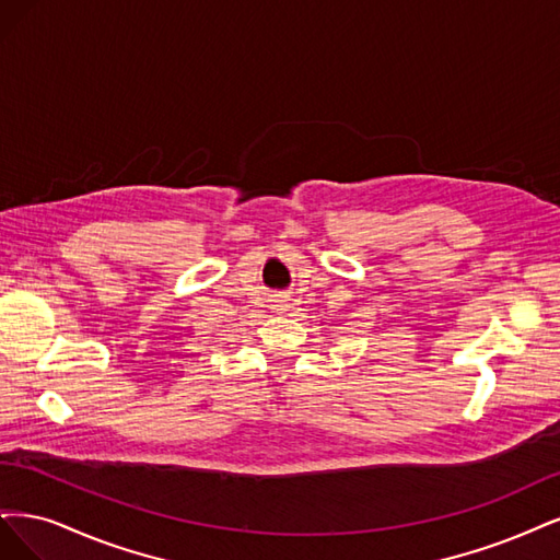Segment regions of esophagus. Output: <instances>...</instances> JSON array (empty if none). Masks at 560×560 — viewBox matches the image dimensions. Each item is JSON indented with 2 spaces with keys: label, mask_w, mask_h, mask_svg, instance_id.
Returning a JSON list of instances; mask_svg holds the SVG:
<instances>
[{
  "label": "esophagus",
  "mask_w": 560,
  "mask_h": 560,
  "mask_svg": "<svg viewBox=\"0 0 560 560\" xmlns=\"http://www.w3.org/2000/svg\"><path fill=\"white\" fill-rule=\"evenodd\" d=\"M275 306H277V312H283L285 310V300H277Z\"/></svg>",
  "instance_id": "1"
}]
</instances>
